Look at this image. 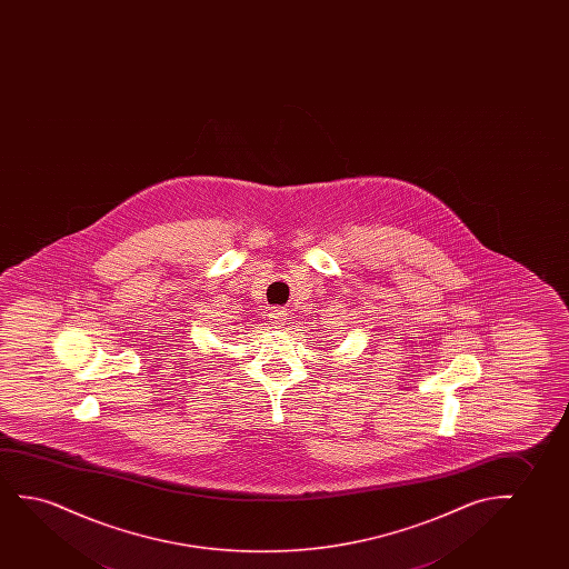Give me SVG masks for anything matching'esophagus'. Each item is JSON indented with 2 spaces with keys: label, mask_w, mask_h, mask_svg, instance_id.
I'll list each match as a JSON object with an SVG mask.
<instances>
[{
  "label": "esophagus",
  "mask_w": 569,
  "mask_h": 569,
  "mask_svg": "<svg viewBox=\"0 0 569 569\" xmlns=\"http://www.w3.org/2000/svg\"><path fill=\"white\" fill-rule=\"evenodd\" d=\"M270 319H272L276 327H281L283 320H286V311H283V309H273V311L270 312Z\"/></svg>",
  "instance_id": "obj_1"
}]
</instances>
